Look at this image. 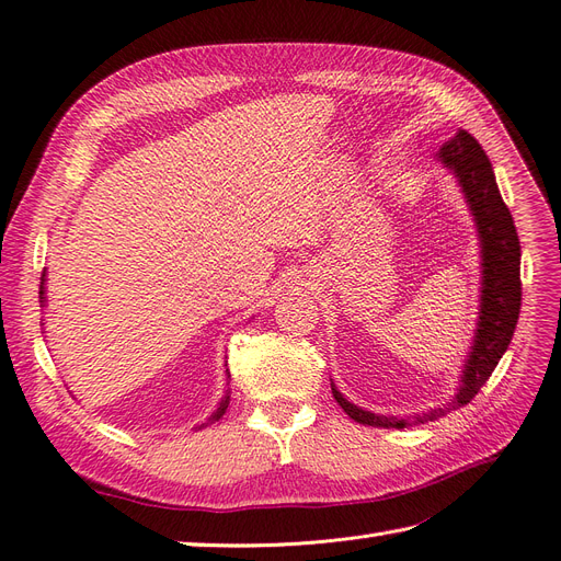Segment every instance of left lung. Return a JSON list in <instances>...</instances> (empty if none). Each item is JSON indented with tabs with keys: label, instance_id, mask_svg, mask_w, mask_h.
<instances>
[{
	"label": "left lung",
	"instance_id": "1",
	"mask_svg": "<svg viewBox=\"0 0 561 561\" xmlns=\"http://www.w3.org/2000/svg\"><path fill=\"white\" fill-rule=\"evenodd\" d=\"M437 161L456 178L466 206L472 215L474 229L480 241V307L478 322H474L472 344L458 375L456 393L447 404L433 407L423 414L390 416L375 414L344 398L332 381V396L339 407L358 423L375 428H407L416 423L435 421L449 410L468 404L478 390L486 383L491 371L511 344L519 307H522V280H519V239L513 222V215L501 198L494 168L486 159L480 142L468 130H458L449 142L437 151Z\"/></svg>",
	"mask_w": 561,
	"mask_h": 561
}]
</instances>
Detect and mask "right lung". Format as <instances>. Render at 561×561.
Returning a JSON list of instances; mask_svg holds the SVG:
<instances>
[{
    "mask_svg": "<svg viewBox=\"0 0 561 561\" xmlns=\"http://www.w3.org/2000/svg\"><path fill=\"white\" fill-rule=\"evenodd\" d=\"M39 301H42V307H46V271L42 274V285H39ZM44 325V322H42ZM225 367H227V363H225ZM229 381H231V375H229V369H227V390H225V396H222V400L217 402V407H215V412L206 419V421H201L198 426H196V431H201V428H206V426H210V423H215V421H219L225 416V412H227V407H229V400H231V388H229Z\"/></svg>",
    "mask_w": 561,
    "mask_h": 561,
    "instance_id": "obj_1",
    "label": "right lung"
}]
</instances>
